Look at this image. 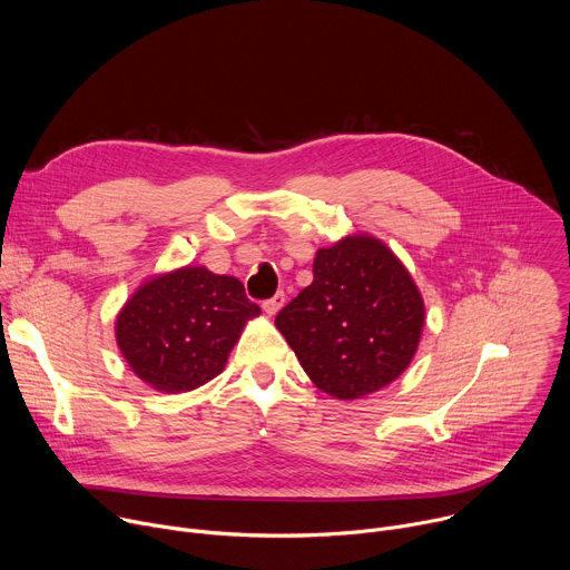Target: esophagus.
<instances>
[{
	"label": "esophagus",
	"instance_id": "esophagus-1",
	"mask_svg": "<svg viewBox=\"0 0 570 570\" xmlns=\"http://www.w3.org/2000/svg\"><path fill=\"white\" fill-rule=\"evenodd\" d=\"M284 304H286V295H284V293H277V295H273L271 299L264 302V311H266L268 315H277Z\"/></svg>",
	"mask_w": 570,
	"mask_h": 570
}]
</instances>
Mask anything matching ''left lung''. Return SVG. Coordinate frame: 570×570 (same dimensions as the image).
<instances>
[{
  "label": "left lung",
  "mask_w": 570,
  "mask_h": 570,
  "mask_svg": "<svg viewBox=\"0 0 570 570\" xmlns=\"http://www.w3.org/2000/svg\"><path fill=\"white\" fill-rule=\"evenodd\" d=\"M275 324L322 392L358 399L411 365L424 299L385 243L358 234L315 253L313 282Z\"/></svg>",
  "instance_id": "8db88e82"
}]
</instances>
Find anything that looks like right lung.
<instances>
[{"mask_svg": "<svg viewBox=\"0 0 570 570\" xmlns=\"http://www.w3.org/2000/svg\"><path fill=\"white\" fill-rule=\"evenodd\" d=\"M262 308L227 275L187 266L148 279L117 315V345L130 370L159 392H189L223 372Z\"/></svg>", "mask_w": 570, "mask_h": 570, "instance_id": "add662e5", "label": "right lung"}]
</instances>
